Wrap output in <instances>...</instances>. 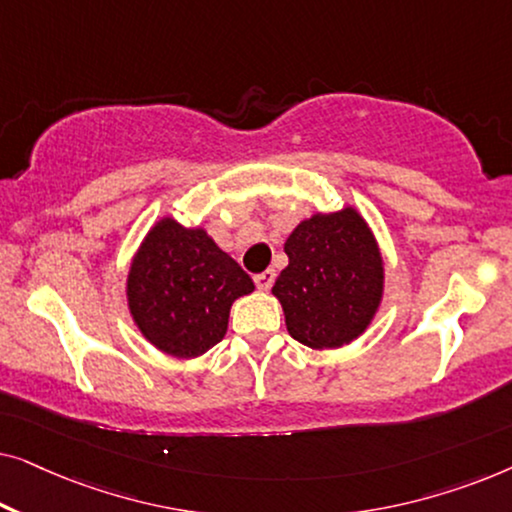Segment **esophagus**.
<instances>
[{
    "label": "esophagus",
    "instance_id": "obj_1",
    "mask_svg": "<svg viewBox=\"0 0 512 512\" xmlns=\"http://www.w3.org/2000/svg\"><path fill=\"white\" fill-rule=\"evenodd\" d=\"M254 282H256V286L261 291H268L270 286H272V282H275V270H265V272H261V275H256L254 277Z\"/></svg>",
    "mask_w": 512,
    "mask_h": 512
}]
</instances>
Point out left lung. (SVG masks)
I'll use <instances>...</instances> for the list:
<instances>
[{
	"label": "left lung",
	"instance_id": "left-lung-1",
	"mask_svg": "<svg viewBox=\"0 0 512 512\" xmlns=\"http://www.w3.org/2000/svg\"><path fill=\"white\" fill-rule=\"evenodd\" d=\"M289 265L272 293L291 338L333 349L366 331L380 305L384 268L375 237L356 209L314 214L284 244Z\"/></svg>",
	"mask_w": 512,
	"mask_h": 512
}]
</instances>
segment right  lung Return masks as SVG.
Here are the masks:
<instances>
[{
    "mask_svg": "<svg viewBox=\"0 0 512 512\" xmlns=\"http://www.w3.org/2000/svg\"><path fill=\"white\" fill-rule=\"evenodd\" d=\"M254 282L202 228H151L128 275L130 312L144 338L177 359L205 354L228 331L230 305Z\"/></svg>",
    "mask_w": 512,
    "mask_h": 512,
    "instance_id": "obj_1",
    "label": "right lung"
}]
</instances>
